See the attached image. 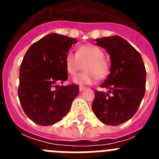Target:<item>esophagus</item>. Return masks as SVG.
Returning <instances> with one entry per match:
<instances>
[{
  "mask_svg": "<svg viewBox=\"0 0 159 159\" xmlns=\"http://www.w3.org/2000/svg\"><path fill=\"white\" fill-rule=\"evenodd\" d=\"M85 89H86V88H85V87L80 86V92H83V91H84Z\"/></svg>",
  "mask_w": 159,
  "mask_h": 159,
  "instance_id": "34e87169",
  "label": "esophagus"
}]
</instances>
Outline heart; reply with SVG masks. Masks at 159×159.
Listing matches in <instances>:
<instances>
[{
  "label": "heart",
  "mask_w": 159,
  "mask_h": 159,
  "mask_svg": "<svg viewBox=\"0 0 159 159\" xmlns=\"http://www.w3.org/2000/svg\"><path fill=\"white\" fill-rule=\"evenodd\" d=\"M103 57V52L99 48L93 44H85L79 48L77 53H67L64 60L66 69L70 75H75L85 64L86 71L76 75L73 81L80 85L95 84L99 78H104L109 72V65Z\"/></svg>",
  "instance_id": "1"
}]
</instances>
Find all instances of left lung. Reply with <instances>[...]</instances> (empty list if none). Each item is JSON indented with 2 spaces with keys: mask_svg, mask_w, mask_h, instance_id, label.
Instances as JSON below:
<instances>
[{
  "mask_svg": "<svg viewBox=\"0 0 159 159\" xmlns=\"http://www.w3.org/2000/svg\"><path fill=\"white\" fill-rule=\"evenodd\" d=\"M95 40L110 55L111 73L100 86L107 92L96 91L92 108L102 123L117 126L131 119L139 107L146 91L145 66L140 53L123 38Z\"/></svg>",
  "mask_w": 159,
  "mask_h": 159,
  "instance_id": "8db88e82",
  "label": "left lung"
}]
</instances>
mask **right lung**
<instances>
[{"mask_svg":"<svg viewBox=\"0 0 159 159\" xmlns=\"http://www.w3.org/2000/svg\"><path fill=\"white\" fill-rule=\"evenodd\" d=\"M75 38L50 33L30 46L20 67L18 96L29 119L41 126L60 122L78 95L76 84L59 86L67 80L65 57Z\"/></svg>","mask_w":159,"mask_h":159,"instance_id":"right-lung-1","label":"right lung"}]
</instances>
